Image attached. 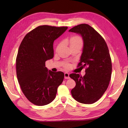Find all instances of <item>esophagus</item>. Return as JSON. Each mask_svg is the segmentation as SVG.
Returning a JSON list of instances; mask_svg holds the SVG:
<instances>
[{
	"label": "esophagus",
	"mask_w": 128,
	"mask_h": 128,
	"mask_svg": "<svg viewBox=\"0 0 128 128\" xmlns=\"http://www.w3.org/2000/svg\"><path fill=\"white\" fill-rule=\"evenodd\" d=\"M64 78L65 79H69L70 77H69V74L68 72L64 73Z\"/></svg>",
	"instance_id": "obj_1"
}]
</instances>
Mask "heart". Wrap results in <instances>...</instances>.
<instances>
[{
	"mask_svg": "<svg viewBox=\"0 0 128 128\" xmlns=\"http://www.w3.org/2000/svg\"><path fill=\"white\" fill-rule=\"evenodd\" d=\"M68 42L69 44H70L71 48L74 47V46H77V45H82L83 44V41H82V38L78 36H74L72 37L70 39H69ZM61 45H62V42H60V43L58 44L56 47V50H59L60 48ZM66 67L68 68L69 65L66 66Z\"/></svg>",
	"mask_w": 128,
	"mask_h": 128,
	"instance_id": "b5f03b06",
	"label": "heart"
}]
</instances>
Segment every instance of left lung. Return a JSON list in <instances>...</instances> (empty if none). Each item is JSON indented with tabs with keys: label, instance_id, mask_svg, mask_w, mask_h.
Here are the masks:
<instances>
[{
	"label": "left lung",
	"instance_id": "1",
	"mask_svg": "<svg viewBox=\"0 0 128 128\" xmlns=\"http://www.w3.org/2000/svg\"><path fill=\"white\" fill-rule=\"evenodd\" d=\"M69 32L82 36L83 48L78 66L88 67L83 77L75 73L69 75L76 82L72 95L79 102L94 104L106 91L110 80L112 66L109 50L102 36L87 24L77 25Z\"/></svg>",
	"mask_w": 128,
	"mask_h": 128
}]
</instances>
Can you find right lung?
Segmentation results:
<instances>
[{
    "label": "right lung",
    "mask_w": 128,
    "mask_h": 128,
    "mask_svg": "<svg viewBox=\"0 0 128 128\" xmlns=\"http://www.w3.org/2000/svg\"><path fill=\"white\" fill-rule=\"evenodd\" d=\"M67 28L38 26L26 34L19 47L16 59L18 82L26 97L36 105L51 102L63 82L64 73L48 70L45 62L53 58V42Z\"/></svg>",
    "instance_id": "add662e5"
}]
</instances>
